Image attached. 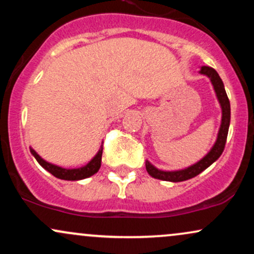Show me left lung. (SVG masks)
Segmentation results:
<instances>
[{
    "label": "left lung",
    "instance_id": "8db88e82",
    "mask_svg": "<svg viewBox=\"0 0 254 254\" xmlns=\"http://www.w3.org/2000/svg\"><path fill=\"white\" fill-rule=\"evenodd\" d=\"M200 74L205 75L210 78L212 87H214L215 93H216V97L218 103H220L221 110H222V119H221V125L220 130H218L217 138L215 144L212 145V148L206 154L203 159H200L199 161L196 164L189 166V167L184 168V170L179 171H161L159 168H156L155 166H153L149 161H145V168L147 172L149 173L155 179L165 180V182H172V183H178V182H184V180H189L191 178L198 176L199 173H202L204 170L209 167V166L214 164L215 161L221 156V154L223 153L224 145H226L227 141V135H228V129H229V123H230V104L229 99L227 97L226 89H224V84L221 80V77L218 76L217 71L215 69L210 68V66H202L199 70Z\"/></svg>",
    "mask_w": 254,
    "mask_h": 254
}]
</instances>
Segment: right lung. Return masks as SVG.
I'll list each match as a JSON object with an SVG mask.
<instances>
[{"instance_id": "obj_1", "label": "right lung", "mask_w": 254, "mask_h": 254, "mask_svg": "<svg viewBox=\"0 0 254 254\" xmlns=\"http://www.w3.org/2000/svg\"><path fill=\"white\" fill-rule=\"evenodd\" d=\"M30 150L32 155L36 157V160L39 162V165L42 166L44 170L50 172L52 176L58 178V179L72 180V182H75V180L86 179V178L92 177L93 174L97 173L101 166V156H103V145H101V148L99 149L97 155L93 157L86 166H82V167L80 168H63L57 165L50 164V162L45 161V160L38 155L37 151L32 149V148H30Z\"/></svg>"}]
</instances>
